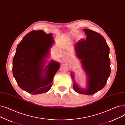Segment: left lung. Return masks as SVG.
Masks as SVG:
<instances>
[{
	"mask_svg": "<svg viewBox=\"0 0 125 125\" xmlns=\"http://www.w3.org/2000/svg\"><path fill=\"white\" fill-rule=\"evenodd\" d=\"M84 31L87 38L75 43V50L88 75V87L81 89L74 81L73 88L79 94L90 95L104 88L110 74L109 48L100 33L87 29ZM71 75L73 79L72 73Z\"/></svg>",
	"mask_w": 125,
	"mask_h": 125,
	"instance_id": "left-lung-1",
	"label": "left lung"
}]
</instances>
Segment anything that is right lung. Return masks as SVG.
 Returning a JSON list of instances; mask_svg holds the SVG:
<instances>
[{"instance_id":"right-lung-1","label":"right lung","mask_w":125,"mask_h":125,"mask_svg":"<svg viewBox=\"0 0 125 125\" xmlns=\"http://www.w3.org/2000/svg\"><path fill=\"white\" fill-rule=\"evenodd\" d=\"M52 39L51 33L32 31L23 37L16 48L13 60L14 77L20 88L32 94L49 90L60 68L59 63L52 61L43 69L44 58L53 44Z\"/></svg>"}]
</instances>
